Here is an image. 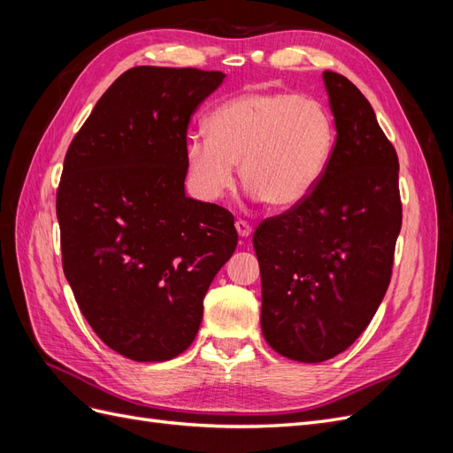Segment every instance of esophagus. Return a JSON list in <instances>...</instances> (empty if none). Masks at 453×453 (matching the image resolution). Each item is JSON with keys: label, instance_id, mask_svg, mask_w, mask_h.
<instances>
[{"label": "esophagus", "instance_id": "1", "mask_svg": "<svg viewBox=\"0 0 453 453\" xmlns=\"http://www.w3.org/2000/svg\"><path fill=\"white\" fill-rule=\"evenodd\" d=\"M236 230H238V234L242 236V238H248V236H251V225L248 223V221H242V219H238L236 221Z\"/></svg>", "mask_w": 453, "mask_h": 453}]
</instances>
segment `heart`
<instances>
[{"label": "heart", "mask_w": 453, "mask_h": 453, "mask_svg": "<svg viewBox=\"0 0 453 453\" xmlns=\"http://www.w3.org/2000/svg\"><path fill=\"white\" fill-rule=\"evenodd\" d=\"M208 135L185 143L190 188L203 202H219L234 185L240 162L250 195L272 208L304 202L333 158L336 130L328 107L311 96L243 92L205 117Z\"/></svg>", "instance_id": "b5f03b06"}]
</instances>
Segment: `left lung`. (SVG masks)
I'll use <instances>...</instances> for the list:
<instances>
[{
	"label": "left lung",
	"mask_w": 453,
	"mask_h": 453,
	"mask_svg": "<svg viewBox=\"0 0 453 453\" xmlns=\"http://www.w3.org/2000/svg\"><path fill=\"white\" fill-rule=\"evenodd\" d=\"M334 115L333 158L298 205L253 234L260 328L287 359L321 363L348 349L389 287L403 225L399 158L372 105L349 79L323 73Z\"/></svg>",
	"instance_id": "1"
}]
</instances>
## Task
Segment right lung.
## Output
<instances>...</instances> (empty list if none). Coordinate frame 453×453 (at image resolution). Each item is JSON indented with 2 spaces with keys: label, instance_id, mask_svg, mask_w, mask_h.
Returning a JSON list of instances; mask_svg holds the SVG:
<instances>
[{
  "label": "right lung",
  "instance_id": "right-lung-1",
  "mask_svg": "<svg viewBox=\"0 0 453 453\" xmlns=\"http://www.w3.org/2000/svg\"><path fill=\"white\" fill-rule=\"evenodd\" d=\"M223 79L196 67H132L64 158L65 280L92 331L132 361H168L193 344L202 300L236 250L232 213L185 195L188 120Z\"/></svg>",
  "mask_w": 453,
  "mask_h": 453
}]
</instances>
